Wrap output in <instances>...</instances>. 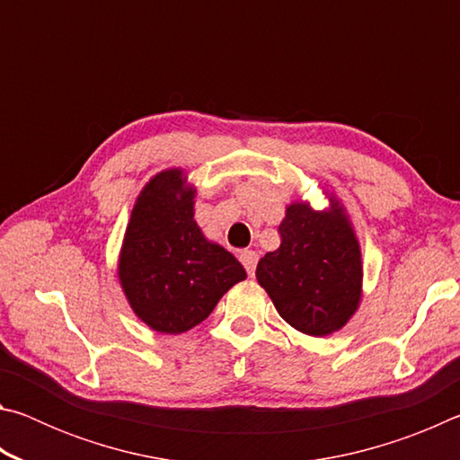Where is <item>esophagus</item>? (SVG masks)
Listing matches in <instances>:
<instances>
[{
	"label": "esophagus",
	"instance_id": "esophagus-1",
	"mask_svg": "<svg viewBox=\"0 0 460 460\" xmlns=\"http://www.w3.org/2000/svg\"><path fill=\"white\" fill-rule=\"evenodd\" d=\"M239 260L245 266L247 274L253 276L255 274V263H258V253L252 252V249H243V252H239Z\"/></svg>",
	"mask_w": 460,
	"mask_h": 460
}]
</instances>
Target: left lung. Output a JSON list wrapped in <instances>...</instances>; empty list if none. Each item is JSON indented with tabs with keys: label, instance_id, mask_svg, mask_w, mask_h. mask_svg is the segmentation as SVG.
Returning a JSON list of instances; mask_svg holds the SVG:
<instances>
[{
	"label": "left lung",
	"instance_id": "obj_1",
	"mask_svg": "<svg viewBox=\"0 0 460 460\" xmlns=\"http://www.w3.org/2000/svg\"><path fill=\"white\" fill-rule=\"evenodd\" d=\"M329 207L308 200L286 205L279 223L282 243L258 263L255 278L274 302L278 314L308 337H329L359 310L363 258L345 205L324 190Z\"/></svg>",
	"mask_w": 460,
	"mask_h": 460
}]
</instances>
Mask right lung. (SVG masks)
Segmentation results:
<instances>
[{
    "label": "right lung",
    "instance_id": "obj_1",
    "mask_svg": "<svg viewBox=\"0 0 460 460\" xmlns=\"http://www.w3.org/2000/svg\"><path fill=\"white\" fill-rule=\"evenodd\" d=\"M197 186L184 168L154 174L123 233L118 278L129 308L155 332L181 334L213 313L247 274L194 221Z\"/></svg>",
    "mask_w": 460,
    "mask_h": 460
}]
</instances>
